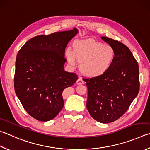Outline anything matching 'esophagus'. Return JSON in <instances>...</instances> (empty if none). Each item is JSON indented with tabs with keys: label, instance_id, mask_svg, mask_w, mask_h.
Masks as SVG:
<instances>
[{
	"label": "esophagus",
	"instance_id": "esophagus-1",
	"mask_svg": "<svg viewBox=\"0 0 150 150\" xmlns=\"http://www.w3.org/2000/svg\"><path fill=\"white\" fill-rule=\"evenodd\" d=\"M77 84H84V81L82 79H78L77 81Z\"/></svg>",
	"mask_w": 150,
	"mask_h": 150
}]
</instances>
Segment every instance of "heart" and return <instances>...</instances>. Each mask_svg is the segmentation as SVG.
I'll return each mask as SVG.
<instances>
[{"label":"heart","instance_id":"b5f03b06","mask_svg":"<svg viewBox=\"0 0 150 150\" xmlns=\"http://www.w3.org/2000/svg\"><path fill=\"white\" fill-rule=\"evenodd\" d=\"M65 57L72 66L80 62V70L86 77L96 78L110 69L115 51L111 46L93 39L77 40L73 43L72 50L67 48L65 51Z\"/></svg>","mask_w":150,"mask_h":150}]
</instances>
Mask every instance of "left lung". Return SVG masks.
I'll use <instances>...</instances> for the list:
<instances>
[{"instance_id": "1", "label": "left lung", "mask_w": 150, "mask_h": 150, "mask_svg": "<svg viewBox=\"0 0 150 150\" xmlns=\"http://www.w3.org/2000/svg\"><path fill=\"white\" fill-rule=\"evenodd\" d=\"M101 39L115 51L110 69L102 77L84 79L88 88L86 108L95 120L110 123L120 118L139 92V68L129 48L107 37Z\"/></svg>"}]
</instances>
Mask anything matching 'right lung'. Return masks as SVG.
I'll return each instance as SVG.
<instances>
[{
	"instance_id": "1",
	"label": "right lung",
	"mask_w": 150,
	"mask_h": 150,
	"mask_svg": "<svg viewBox=\"0 0 150 150\" xmlns=\"http://www.w3.org/2000/svg\"><path fill=\"white\" fill-rule=\"evenodd\" d=\"M78 33L74 28L38 35L25 42L16 57L14 89L25 111L40 121L56 117L64 107L62 92L78 77L64 70L65 49Z\"/></svg>"
}]
</instances>
